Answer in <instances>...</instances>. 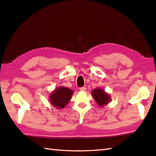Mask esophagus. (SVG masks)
Returning a JSON list of instances; mask_svg holds the SVG:
<instances>
[{
  "label": "esophagus",
  "instance_id": "esophagus-1",
  "mask_svg": "<svg viewBox=\"0 0 156 156\" xmlns=\"http://www.w3.org/2000/svg\"><path fill=\"white\" fill-rule=\"evenodd\" d=\"M86 88H85V87H81V88H80V91H81V92H84V91H86Z\"/></svg>",
  "mask_w": 156,
  "mask_h": 156
}]
</instances>
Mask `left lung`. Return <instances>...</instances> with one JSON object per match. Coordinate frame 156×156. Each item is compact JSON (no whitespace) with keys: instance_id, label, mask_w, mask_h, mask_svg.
<instances>
[{"instance_id":"8db88e82","label":"left lung","mask_w":156,"mask_h":156,"mask_svg":"<svg viewBox=\"0 0 156 156\" xmlns=\"http://www.w3.org/2000/svg\"><path fill=\"white\" fill-rule=\"evenodd\" d=\"M91 94L100 108H103V106L108 104L111 101L110 95L102 88H94L92 90Z\"/></svg>"}]
</instances>
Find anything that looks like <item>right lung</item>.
<instances>
[{
    "label": "right lung",
    "instance_id": "right-lung-1",
    "mask_svg": "<svg viewBox=\"0 0 156 156\" xmlns=\"http://www.w3.org/2000/svg\"><path fill=\"white\" fill-rule=\"evenodd\" d=\"M74 92L64 86L57 87L49 95V102L53 107L63 109L69 103Z\"/></svg>",
    "mask_w": 156,
    "mask_h": 156
}]
</instances>
